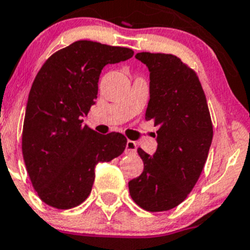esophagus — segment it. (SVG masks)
<instances>
[{"label":"esophagus","mask_w":250,"mask_h":250,"mask_svg":"<svg viewBox=\"0 0 250 250\" xmlns=\"http://www.w3.org/2000/svg\"><path fill=\"white\" fill-rule=\"evenodd\" d=\"M137 152V144L133 140H128L125 144V154H135Z\"/></svg>","instance_id":"34e87169"}]
</instances>
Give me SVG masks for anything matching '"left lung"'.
<instances>
[{
    "mask_svg": "<svg viewBox=\"0 0 250 250\" xmlns=\"http://www.w3.org/2000/svg\"><path fill=\"white\" fill-rule=\"evenodd\" d=\"M135 58L150 72L145 120L159 129L152 157L138 149L144 169L128 188L142 209L167 211L181 204L199 179L214 135L211 117L197 73L181 58L150 52Z\"/></svg>",
    "mask_w": 250,
    "mask_h": 250,
    "instance_id": "left-lung-1",
    "label": "left lung"
}]
</instances>
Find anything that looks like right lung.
<instances>
[{
    "label": "right lung",
    "instance_id": "obj_1",
    "mask_svg": "<svg viewBox=\"0 0 250 250\" xmlns=\"http://www.w3.org/2000/svg\"><path fill=\"white\" fill-rule=\"evenodd\" d=\"M132 48L79 40L56 51L29 93L21 151L34 189L45 204L66 210L89 197L96 164L125 149L121 133L101 135L83 125L98 98L101 69L130 58Z\"/></svg>",
    "mask_w": 250,
    "mask_h": 250
}]
</instances>
